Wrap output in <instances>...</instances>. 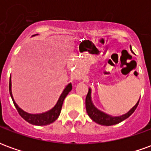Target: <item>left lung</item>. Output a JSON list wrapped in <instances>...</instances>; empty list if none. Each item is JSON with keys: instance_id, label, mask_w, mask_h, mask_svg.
Instances as JSON below:
<instances>
[{"instance_id": "1", "label": "left lung", "mask_w": 151, "mask_h": 151, "mask_svg": "<svg viewBox=\"0 0 151 151\" xmlns=\"http://www.w3.org/2000/svg\"><path fill=\"white\" fill-rule=\"evenodd\" d=\"M138 103H139V100L127 113L124 114L120 116H112L111 115H108L104 111L99 110L98 108L95 107L91 99V89L89 88L88 93L86 98V112L88 114V116L91 117V119L93 121L101 125L110 126V125H114V124L120 123L121 121L129 118L136 110Z\"/></svg>"}]
</instances>
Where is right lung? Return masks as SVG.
Returning <instances> with one entry per match:
<instances>
[{
	"mask_svg": "<svg viewBox=\"0 0 151 151\" xmlns=\"http://www.w3.org/2000/svg\"><path fill=\"white\" fill-rule=\"evenodd\" d=\"M34 36V35H33ZM12 83H11V77L9 78V94L11 96L12 100L14 102L15 108L18 110V113L26 121H27L28 123L34 124V125H38V126H42V125H47L53 123L55 120L59 117L60 111H61V108H62L63 102L65 100V99L69 94V91H71L72 90V84L69 83L66 86L65 88L64 89V91L61 93V95H60L58 100L56 102V105L53 107L51 110L46 111L44 113H40V114H31L28 113L27 111H23L21 108L18 107V105L16 104V102L14 99L13 95H12Z\"/></svg>",
	"mask_w": 151,
	"mask_h": 151,
	"instance_id": "right-lung-1",
	"label": "right lung"
}]
</instances>
